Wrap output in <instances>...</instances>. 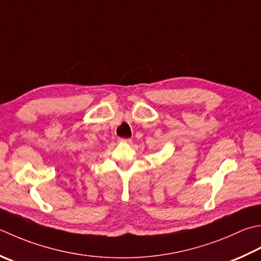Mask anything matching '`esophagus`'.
<instances>
[{"label":"esophagus","mask_w":261,"mask_h":261,"mask_svg":"<svg viewBox=\"0 0 261 261\" xmlns=\"http://www.w3.org/2000/svg\"><path fill=\"white\" fill-rule=\"evenodd\" d=\"M121 142H127V144H131L132 140L131 139H120Z\"/></svg>","instance_id":"esophagus-1"}]
</instances>
